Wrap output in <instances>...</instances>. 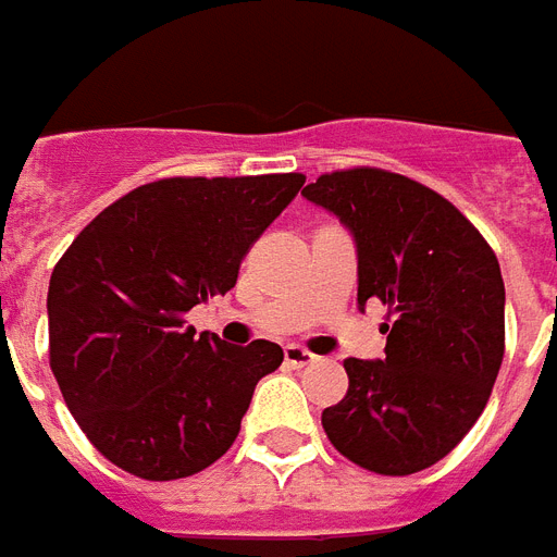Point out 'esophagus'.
Returning <instances> with one entry per match:
<instances>
[{"label": "esophagus", "mask_w": 557, "mask_h": 557, "mask_svg": "<svg viewBox=\"0 0 557 557\" xmlns=\"http://www.w3.org/2000/svg\"><path fill=\"white\" fill-rule=\"evenodd\" d=\"M283 358H286V364L292 367V370H304V367H309L318 361V358H314L309 349L300 347V344H288V347L283 349Z\"/></svg>", "instance_id": "1"}]
</instances>
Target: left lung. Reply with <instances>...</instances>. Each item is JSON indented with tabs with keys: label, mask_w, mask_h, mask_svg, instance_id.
<instances>
[{
	"label": "left lung",
	"mask_w": 557,
	"mask_h": 557,
	"mask_svg": "<svg viewBox=\"0 0 557 557\" xmlns=\"http://www.w3.org/2000/svg\"><path fill=\"white\" fill-rule=\"evenodd\" d=\"M304 196L356 239L358 306L375 297L393 314L381 361H344L349 389L323 410V431L375 474L431 468L474 428L500 372V262L448 199L398 173L338 170Z\"/></svg>",
	"instance_id": "left-lung-1"
}]
</instances>
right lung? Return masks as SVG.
I'll list each match as a JSON object with an SVG mask.
<instances>
[{"instance_id":"obj_1","label":"right lung","mask_w":557,"mask_h":557,"mask_svg":"<svg viewBox=\"0 0 557 557\" xmlns=\"http://www.w3.org/2000/svg\"><path fill=\"white\" fill-rule=\"evenodd\" d=\"M300 173L161 178L100 210L48 283V356L95 448L141 480L199 474L234 445L271 341L231 347L185 312L236 286L239 262L304 187Z\"/></svg>"}]
</instances>
